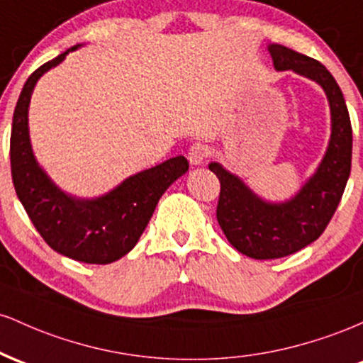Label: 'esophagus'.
Wrapping results in <instances>:
<instances>
[{"instance_id":"1","label":"esophagus","mask_w":363,"mask_h":363,"mask_svg":"<svg viewBox=\"0 0 363 363\" xmlns=\"http://www.w3.org/2000/svg\"><path fill=\"white\" fill-rule=\"evenodd\" d=\"M207 154H209V150H207L206 145L202 144H194L192 147L189 149V161L192 166H201L203 161H206Z\"/></svg>"}]
</instances>
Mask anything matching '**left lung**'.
<instances>
[{"instance_id":"8db88e82","label":"left lung","mask_w":363,"mask_h":363,"mask_svg":"<svg viewBox=\"0 0 363 363\" xmlns=\"http://www.w3.org/2000/svg\"><path fill=\"white\" fill-rule=\"evenodd\" d=\"M278 72L291 70L319 84L331 109V137L315 173L291 199L271 202L214 161L209 169L221 182L218 223L228 242L252 259H279L315 242L331 221L352 169V123L343 92L319 61L281 44L267 46Z\"/></svg>"}]
</instances>
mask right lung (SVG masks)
<instances>
[{
    "label": "right lung",
    "mask_w": 363,
    "mask_h": 363,
    "mask_svg": "<svg viewBox=\"0 0 363 363\" xmlns=\"http://www.w3.org/2000/svg\"><path fill=\"white\" fill-rule=\"evenodd\" d=\"M70 48L32 73L15 106L10 137L11 178L23 209L46 243L79 262L111 264L127 255L144 233L154 209L173 182L189 171L183 156L125 178L94 199L61 190L34 156L28 135V104L40 77L67 58Z\"/></svg>",
    "instance_id": "1"
}]
</instances>
